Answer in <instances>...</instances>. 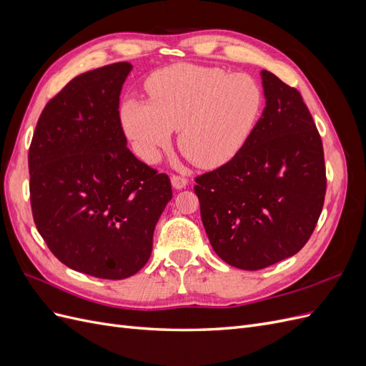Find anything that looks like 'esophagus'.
Segmentation results:
<instances>
[{"label": "esophagus", "mask_w": 366, "mask_h": 366, "mask_svg": "<svg viewBox=\"0 0 366 366\" xmlns=\"http://www.w3.org/2000/svg\"><path fill=\"white\" fill-rule=\"evenodd\" d=\"M171 182H172V186L175 187V189H183V187H186L187 184V179L183 175H172L171 177Z\"/></svg>", "instance_id": "34e87169"}]
</instances>
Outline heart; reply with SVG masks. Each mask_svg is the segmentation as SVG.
I'll return each instance as SVG.
<instances>
[{
	"instance_id": "b5f03b06",
	"label": "heart",
	"mask_w": 366,
	"mask_h": 366,
	"mask_svg": "<svg viewBox=\"0 0 366 366\" xmlns=\"http://www.w3.org/2000/svg\"><path fill=\"white\" fill-rule=\"evenodd\" d=\"M145 86L149 102L129 99L120 119L147 163L159 162L179 129L187 159L200 168H218L247 145L262 114V88L246 73L179 62L152 73Z\"/></svg>"
}]
</instances>
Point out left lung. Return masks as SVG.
Segmentation results:
<instances>
[{"instance_id": "left-lung-1", "label": "left lung", "mask_w": 366, "mask_h": 366, "mask_svg": "<svg viewBox=\"0 0 366 366\" xmlns=\"http://www.w3.org/2000/svg\"><path fill=\"white\" fill-rule=\"evenodd\" d=\"M261 77L265 108L247 145L194 186L210 246L242 270L301 250L327 191L322 140L301 93L267 70Z\"/></svg>"}]
</instances>
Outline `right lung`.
<instances>
[{
	"instance_id": "1",
	"label": "right lung",
	"mask_w": 366,
	"mask_h": 366,
	"mask_svg": "<svg viewBox=\"0 0 366 366\" xmlns=\"http://www.w3.org/2000/svg\"><path fill=\"white\" fill-rule=\"evenodd\" d=\"M132 65L76 76L44 107L29 149L33 221L67 267L125 280L151 257L171 180L134 157L119 114Z\"/></svg>"
}]
</instances>
